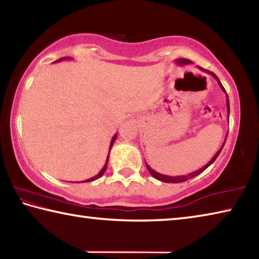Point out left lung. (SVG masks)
I'll list each match as a JSON object with an SVG mask.
<instances>
[{
  "mask_svg": "<svg viewBox=\"0 0 259 259\" xmlns=\"http://www.w3.org/2000/svg\"><path fill=\"white\" fill-rule=\"evenodd\" d=\"M177 63H181V64H190V63H192L191 60H188V59H183V58H181V59H178L177 60ZM200 69H202V71H204V72H207V73H209L210 75L211 76H213L214 78H216V81L218 82V84H219V87H221V89L224 91V93H226L225 91V89H224V87L222 85V83H221V81H219V78L214 75V74L212 73V72H210V71H207V69H203V68H201V67H199ZM226 105H227V113H229V116H230V102H229V97H227V95H226ZM225 142H226V138H225V140H224V143H223V145L221 146V148H219L218 150V152L216 153V154H214V156L212 157L211 160H210L207 164H205L204 166H202V168L201 169H199V170H196V171H193V172H191V174H188V175H184V176H176V177H172V176H166V175H161V174H159V172H156L155 170H153L150 165L148 164H146V168H147V170L148 171H150V174L152 175L153 177L154 178H156V179H159L160 182H164V183H182V182H185V181H187V179H192V178H194L195 176H198V175H200L201 172H203L205 169L208 168V166L210 165V164H212L213 162H214V160L217 159V156L219 155V153L222 152V150H223V147H224V145H225Z\"/></svg>",
  "mask_w": 259,
  "mask_h": 259,
  "instance_id": "8db88e82",
  "label": "left lung"
}]
</instances>
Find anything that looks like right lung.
I'll list each match as a JSON object with an SVG mask.
<instances>
[{
  "label": "right lung",
  "mask_w": 259,
  "mask_h": 259,
  "mask_svg": "<svg viewBox=\"0 0 259 259\" xmlns=\"http://www.w3.org/2000/svg\"><path fill=\"white\" fill-rule=\"evenodd\" d=\"M65 59H71V57H64V58H60V59H58V60H56V61H60V60H65ZM116 137H117V135H114L113 136V138H112V142H111V145H109V151H111V148H112V146H113V143L115 142V139H116ZM109 151H108V154H109ZM108 157H109V155H107V159H106V162H105V164H104V166H103V169L100 170V171L96 175V176H94V177H91V178H89V179H85V181H83L82 183H87V182H94V181H96V179H98V178H100L104 175V172L106 171V168H107V162H108ZM80 183V182H78Z\"/></svg>",
  "instance_id": "1"
}]
</instances>
